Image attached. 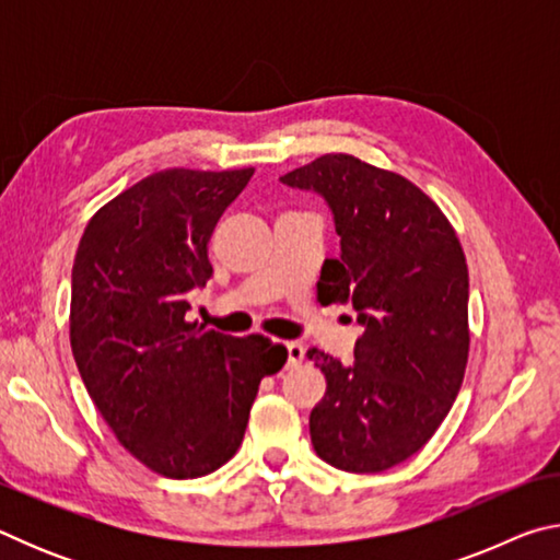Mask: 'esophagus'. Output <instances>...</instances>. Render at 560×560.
Listing matches in <instances>:
<instances>
[{"label": "esophagus", "mask_w": 560, "mask_h": 560, "mask_svg": "<svg viewBox=\"0 0 560 560\" xmlns=\"http://www.w3.org/2000/svg\"><path fill=\"white\" fill-rule=\"evenodd\" d=\"M287 353H289L287 365H289V368H296V365L301 363V360H303V353H306V350H303V346L296 343V340H289V343H287Z\"/></svg>", "instance_id": "esophagus-1"}]
</instances>
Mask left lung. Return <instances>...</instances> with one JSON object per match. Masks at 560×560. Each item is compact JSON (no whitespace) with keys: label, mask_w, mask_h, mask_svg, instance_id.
Segmentation results:
<instances>
[{"label":"left lung","mask_w":560,"mask_h":560,"mask_svg":"<svg viewBox=\"0 0 560 560\" xmlns=\"http://www.w3.org/2000/svg\"><path fill=\"white\" fill-rule=\"evenodd\" d=\"M283 185L314 189L334 212L340 257L326 259L320 303H353L363 334L353 365L311 348L326 395L311 442L330 467L375 474L412 457L447 417L469 358V271L457 232L420 187L328 153Z\"/></svg>","instance_id":"left-lung-1"}]
</instances>
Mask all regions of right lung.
Segmentation results:
<instances>
[{"mask_svg": "<svg viewBox=\"0 0 560 560\" xmlns=\"http://www.w3.org/2000/svg\"><path fill=\"white\" fill-rule=\"evenodd\" d=\"M254 175L170 167L91 217L71 271V350L83 385L132 457L170 479L230 462L261 377L287 348L187 320L189 291L212 277L207 244Z\"/></svg>", "mask_w": 560, "mask_h": 560, "instance_id": "add662e5", "label": "right lung"}]
</instances>
